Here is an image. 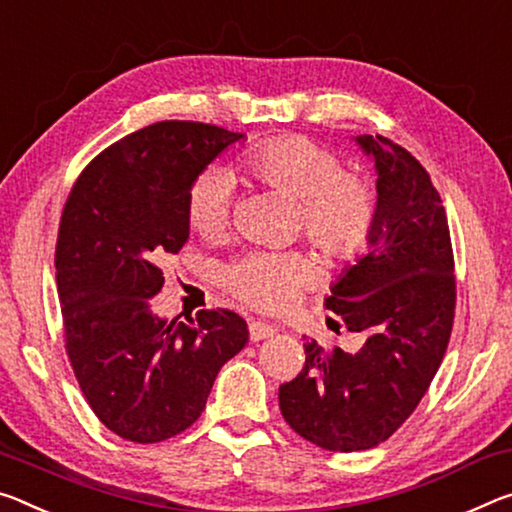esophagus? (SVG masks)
Returning a JSON list of instances; mask_svg holds the SVG:
<instances>
[{
	"label": "esophagus",
	"mask_w": 512,
	"mask_h": 512,
	"mask_svg": "<svg viewBox=\"0 0 512 512\" xmlns=\"http://www.w3.org/2000/svg\"><path fill=\"white\" fill-rule=\"evenodd\" d=\"M248 332H250V342H262V339L273 337L275 332H278V328L271 326V323H264V321H250Z\"/></svg>",
	"instance_id": "esophagus-1"
}]
</instances>
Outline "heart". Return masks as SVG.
Instances as JSON below:
<instances>
[{"mask_svg":"<svg viewBox=\"0 0 512 512\" xmlns=\"http://www.w3.org/2000/svg\"><path fill=\"white\" fill-rule=\"evenodd\" d=\"M250 180L296 200L298 221L328 262L344 264L369 248L378 225V196L369 180L346 173L335 152L303 136H275L239 159ZM232 182L209 168L186 193V221L202 237H214L230 212ZM314 264L303 253H248L221 271L234 298L262 312H282L314 282Z\"/></svg>","mask_w":512,"mask_h":512,"instance_id":"obj_1","label":"heart"}]
</instances>
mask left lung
Instances as JSON below:
<instances>
[{"label": "left lung", "mask_w": 512, "mask_h": 512, "mask_svg": "<svg viewBox=\"0 0 512 512\" xmlns=\"http://www.w3.org/2000/svg\"><path fill=\"white\" fill-rule=\"evenodd\" d=\"M378 173L369 253L332 285L326 307L362 348L305 342V367L280 385L287 424L321 449L364 451L408 419L440 369L456 314L449 223L426 168L385 136H355Z\"/></svg>", "instance_id": "8db88e82"}]
</instances>
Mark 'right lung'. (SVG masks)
I'll use <instances>...</instances> for the list:
<instances>
[{
  "label": "right lung",
  "mask_w": 512,
  "mask_h": 512,
  "mask_svg": "<svg viewBox=\"0 0 512 512\" xmlns=\"http://www.w3.org/2000/svg\"><path fill=\"white\" fill-rule=\"evenodd\" d=\"M243 134L164 120L109 145L66 200L56 239L63 335L95 417L129 442L182 433L205 410L223 364L248 342L230 310L159 319L161 264L189 239L191 182Z\"/></svg>",
  "instance_id": "1"
}]
</instances>
